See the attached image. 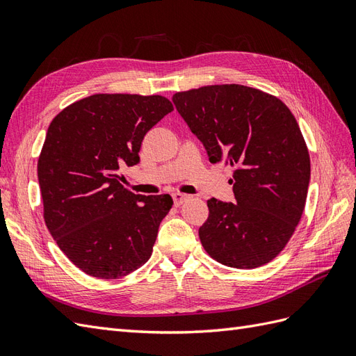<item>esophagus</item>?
Segmentation results:
<instances>
[{
    "instance_id": "34e87169",
    "label": "esophagus",
    "mask_w": 356,
    "mask_h": 356,
    "mask_svg": "<svg viewBox=\"0 0 356 356\" xmlns=\"http://www.w3.org/2000/svg\"><path fill=\"white\" fill-rule=\"evenodd\" d=\"M188 197H189V195L181 194V193H175V194H172V200H175V204H176V206H180L181 203L185 202V200H186Z\"/></svg>"
}]
</instances>
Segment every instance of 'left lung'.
Segmentation results:
<instances>
[{
	"instance_id": "1",
	"label": "left lung",
	"mask_w": 356,
	"mask_h": 356,
	"mask_svg": "<svg viewBox=\"0 0 356 356\" xmlns=\"http://www.w3.org/2000/svg\"><path fill=\"white\" fill-rule=\"evenodd\" d=\"M209 161L234 168L236 204L207 200L198 236L225 266L266 265L286 247L302 216L309 154L296 118L275 96L239 84L207 86L172 96Z\"/></svg>"
}]
</instances>
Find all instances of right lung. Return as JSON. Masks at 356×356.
<instances>
[{"label": "right lung", "instance_id": "add662e5", "mask_svg": "<svg viewBox=\"0 0 356 356\" xmlns=\"http://www.w3.org/2000/svg\"><path fill=\"white\" fill-rule=\"evenodd\" d=\"M171 111L158 95H93L51 122L38 162L43 218L87 275L122 278L150 259L172 198L134 194L118 172L140 162L144 135Z\"/></svg>", "mask_w": 356, "mask_h": 356}]
</instances>
